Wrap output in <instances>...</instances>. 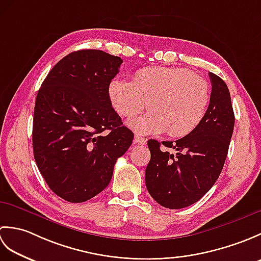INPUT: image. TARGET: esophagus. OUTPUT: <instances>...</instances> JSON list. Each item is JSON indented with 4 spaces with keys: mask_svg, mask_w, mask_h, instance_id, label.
<instances>
[{
    "mask_svg": "<svg viewBox=\"0 0 261 261\" xmlns=\"http://www.w3.org/2000/svg\"><path fill=\"white\" fill-rule=\"evenodd\" d=\"M135 143H138V145L143 146V145H146V143H147V139H145V138H142L140 136H136L135 137Z\"/></svg>",
    "mask_w": 261,
    "mask_h": 261,
    "instance_id": "obj_1",
    "label": "esophagus"
}]
</instances>
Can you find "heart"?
I'll list each match as a JSON object with an SVG mask.
<instances>
[{
    "label": "heart",
    "mask_w": 261,
    "mask_h": 261,
    "mask_svg": "<svg viewBox=\"0 0 261 261\" xmlns=\"http://www.w3.org/2000/svg\"><path fill=\"white\" fill-rule=\"evenodd\" d=\"M108 94L113 109L125 119L135 118L146 108L150 112L134 120L131 127L141 135L166 131L171 138L192 134L202 123L211 101L208 83L179 67H145L132 82L113 79Z\"/></svg>",
    "instance_id": "1"
}]
</instances>
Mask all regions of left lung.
I'll return each instance as SVG.
<instances>
[{
	"label": "left lung",
	"mask_w": 261,
	"mask_h": 261,
	"mask_svg": "<svg viewBox=\"0 0 261 261\" xmlns=\"http://www.w3.org/2000/svg\"><path fill=\"white\" fill-rule=\"evenodd\" d=\"M208 76L211 101L197 129L175 142L148 141L151 158L146 168V186L164 207L178 210L201 199L219 178L228 156L234 127L230 92L218 75ZM162 144L174 148L176 154L160 151Z\"/></svg>",
	"instance_id": "1"
}]
</instances>
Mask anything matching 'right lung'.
I'll return each instance as SVG.
<instances>
[{
	"instance_id": "1",
	"label": "right lung",
	"mask_w": 261,
	"mask_h": 261,
	"mask_svg": "<svg viewBox=\"0 0 261 261\" xmlns=\"http://www.w3.org/2000/svg\"><path fill=\"white\" fill-rule=\"evenodd\" d=\"M122 62L95 49L74 51L54 66L38 92L35 160L50 190L67 202L101 193L134 140L108 94Z\"/></svg>"
}]
</instances>
